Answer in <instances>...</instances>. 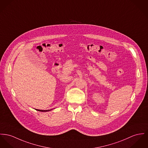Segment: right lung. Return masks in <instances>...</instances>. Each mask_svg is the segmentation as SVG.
Masks as SVG:
<instances>
[{
	"label": "right lung",
	"mask_w": 148,
	"mask_h": 148,
	"mask_svg": "<svg viewBox=\"0 0 148 148\" xmlns=\"http://www.w3.org/2000/svg\"><path fill=\"white\" fill-rule=\"evenodd\" d=\"M36 110H38V111H39V112H48V111H50L51 110H52V109H51V110H39V109H36Z\"/></svg>",
	"instance_id": "add662e5"
}]
</instances>
